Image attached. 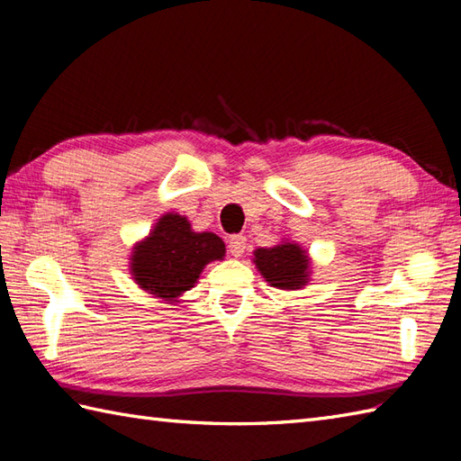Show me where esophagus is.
I'll return each mask as SVG.
<instances>
[{
  "label": "esophagus",
  "instance_id": "34e87169",
  "mask_svg": "<svg viewBox=\"0 0 461 461\" xmlns=\"http://www.w3.org/2000/svg\"><path fill=\"white\" fill-rule=\"evenodd\" d=\"M246 236H241V233H238V236H231L228 240V251L231 253L233 258H241L243 251H246Z\"/></svg>",
  "mask_w": 461,
  "mask_h": 461
}]
</instances>
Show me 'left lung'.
Returning <instances> with one entry per match:
<instances>
[{
  "label": "left lung",
  "mask_w": 461,
  "mask_h": 461,
  "mask_svg": "<svg viewBox=\"0 0 461 461\" xmlns=\"http://www.w3.org/2000/svg\"><path fill=\"white\" fill-rule=\"evenodd\" d=\"M256 266L273 287L299 289L309 283V259L297 243H281L276 248L258 249Z\"/></svg>",
  "instance_id": "1"
}]
</instances>
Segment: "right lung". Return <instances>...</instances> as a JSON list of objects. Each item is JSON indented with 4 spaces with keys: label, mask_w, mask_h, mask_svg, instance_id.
Segmentation results:
<instances>
[{
    "label": "right lung",
    "mask_w": 461,
    "mask_h": 461,
    "mask_svg": "<svg viewBox=\"0 0 461 461\" xmlns=\"http://www.w3.org/2000/svg\"><path fill=\"white\" fill-rule=\"evenodd\" d=\"M225 246L215 233H195L178 213H166L152 233L134 248L132 276L156 297L174 301L194 287L205 263L221 259Z\"/></svg>",
    "instance_id": "obj_1"
}]
</instances>
